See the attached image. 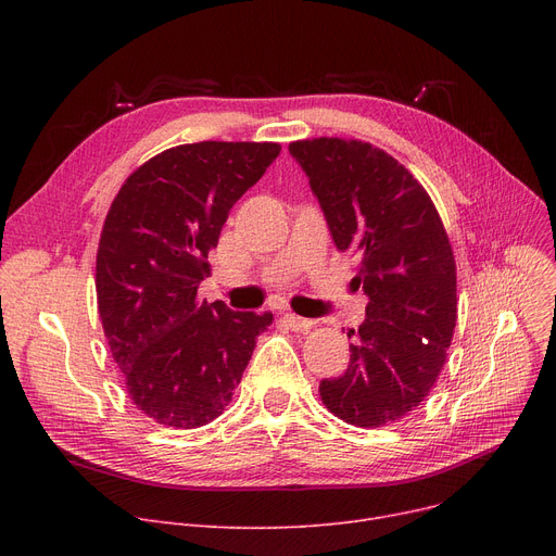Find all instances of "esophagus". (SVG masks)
Instances as JSON below:
<instances>
[{"mask_svg":"<svg viewBox=\"0 0 556 556\" xmlns=\"http://www.w3.org/2000/svg\"><path fill=\"white\" fill-rule=\"evenodd\" d=\"M283 323H286L288 329H293V331H306V329L313 327V319L300 317V315H295V313H286V315H283Z\"/></svg>","mask_w":556,"mask_h":556,"instance_id":"esophagus-1","label":"esophagus"}]
</instances>
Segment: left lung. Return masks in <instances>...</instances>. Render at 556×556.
<instances>
[{
  "label": "left lung",
  "mask_w": 556,
  "mask_h": 556,
  "mask_svg": "<svg viewBox=\"0 0 556 556\" xmlns=\"http://www.w3.org/2000/svg\"><path fill=\"white\" fill-rule=\"evenodd\" d=\"M288 151L308 175L336 248L358 261L354 281L369 298L346 371L325 378L319 396L352 426L392 424L428 396L446 363L457 319L448 233L415 175L376 146L317 137Z\"/></svg>",
  "instance_id": "1"
}]
</instances>
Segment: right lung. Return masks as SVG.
Listing matches in <instances>:
<instances>
[{"instance_id":"right-lung-1","label":"right lung","mask_w":556,"mask_h":556,"mask_svg":"<svg viewBox=\"0 0 556 556\" xmlns=\"http://www.w3.org/2000/svg\"><path fill=\"white\" fill-rule=\"evenodd\" d=\"M273 141H198L141 164L116 193L97 252L110 354L139 410L173 428L223 415L273 313L200 302L229 210L277 160Z\"/></svg>"}]
</instances>
